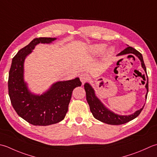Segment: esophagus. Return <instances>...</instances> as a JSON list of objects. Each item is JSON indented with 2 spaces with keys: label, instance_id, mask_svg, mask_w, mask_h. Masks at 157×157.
I'll return each instance as SVG.
<instances>
[{
  "label": "esophagus",
  "instance_id": "1",
  "mask_svg": "<svg viewBox=\"0 0 157 157\" xmlns=\"http://www.w3.org/2000/svg\"><path fill=\"white\" fill-rule=\"evenodd\" d=\"M79 78H80V80L82 82V84H84V83H86L88 80L89 76L86 73H82L80 76H79Z\"/></svg>",
  "mask_w": 157,
  "mask_h": 157
}]
</instances>
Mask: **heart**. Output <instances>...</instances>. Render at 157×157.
Returning a JSON list of instances; mask_svg holds the SVG:
<instances>
[{"mask_svg":"<svg viewBox=\"0 0 157 157\" xmlns=\"http://www.w3.org/2000/svg\"><path fill=\"white\" fill-rule=\"evenodd\" d=\"M106 45L105 44H95L93 45L90 46V51L93 52L94 54H98L102 52L104 49L105 48ZM109 54H112L113 52V48H109L108 51H107Z\"/></svg>","mask_w":157,"mask_h":157,"instance_id":"heart-1","label":"heart"}]
</instances>
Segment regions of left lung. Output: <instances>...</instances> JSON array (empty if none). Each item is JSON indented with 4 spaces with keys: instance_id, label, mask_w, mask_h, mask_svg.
<instances>
[{
    "instance_id": "1",
    "label": "left lung",
    "mask_w": 157,
    "mask_h": 157,
    "mask_svg": "<svg viewBox=\"0 0 157 157\" xmlns=\"http://www.w3.org/2000/svg\"><path fill=\"white\" fill-rule=\"evenodd\" d=\"M130 54L136 55L137 57H138V58H139L141 61L142 68L146 73V68L145 64H144V62L142 55L140 52L136 50V49L130 47V46H128V47L127 48H125L123 51L120 52L117 56ZM146 88L147 89L146 99H147V95H148V81H147ZM84 89L86 91V100L89 105V107H90V112L93 113V115L95 118L97 119L98 121L104 122V123L112 125H119L127 123V122H129L132 121V120H133L134 118L137 117V116L140 115L141 112L142 111L144 107V105L142 108L137 110V111H136L133 113H132L131 115L122 116L116 114V113L112 112V111H110L109 109H107V107L101 102V101L98 99L96 97V95H95L94 89L92 88L91 86L88 83H86L84 84Z\"/></svg>"
}]
</instances>
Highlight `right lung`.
Listing matches in <instances>:
<instances>
[{"label": "right lung", "mask_w": 157, "mask_h": 157, "mask_svg": "<svg viewBox=\"0 0 157 157\" xmlns=\"http://www.w3.org/2000/svg\"><path fill=\"white\" fill-rule=\"evenodd\" d=\"M56 38L34 39L18 51L13 58L9 73L8 89L12 106L18 116L35 126L58 123L65 117L72 92L80 86L79 78L58 82L41 95L32 94L24 80V63L26 57L39 44H50Z\"/></svg>", "instance_id": "add662e5"}]
</instances>
